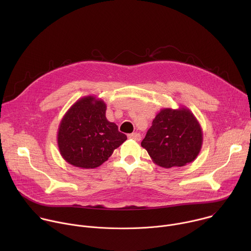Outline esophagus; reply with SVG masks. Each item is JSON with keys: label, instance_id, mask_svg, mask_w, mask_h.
Returning a JSON list of instances; mask_svg holds the SVG:
<instances>
[{"label": "esophagus", "instance_id": "1", "mask_svg": "<svg viewBox=\"0 0 251 251\" xmlns=\"http://www.w3.org/2000/svg\"><path fill=\"white\" fill-rule=\"evenodd\" d=\"M128 137L131 138V139H134V140H136V141H140V140H141V134H140V133H137V132L132 133V134H129Z\"/></svg>", "mask_w": 251, "mask_h": 251}]
</instances>
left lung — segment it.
<instances>
[{"mask_svg":"<svg viewBox=\"0 0 251 251\" xmlns=\"http://www.w3.org/2000/svg\"><path fill=\"white\" fill-rule=\"evenodd\" d=\"M141 146L155 164L163 168L183 167L200 154L202 130L187 107L163 108L153 120Z\"/></svg>","mask_w":251,"mask_h":251,"instance_id":"obj_1","label":"left lung"}]
</instances>
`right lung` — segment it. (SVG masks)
<instances>
[{
	"instance_id": "1",
	"label": "right lung",
	"mask_w": 251,
	"mask_h": 251,
	"mask_svg": "<svg viewBox=\"0 0 251 251\" xmlns=\"http://www.w3.org/2000/svg\"><path fill=\"white\" fill-rule=\"evenodd\" d=\"M105 113V102L93 95L78 99L66 111L59 123L57 145L67 163L82 169L97 168L127 140Z\"/></svg>"
}]
</instances>
